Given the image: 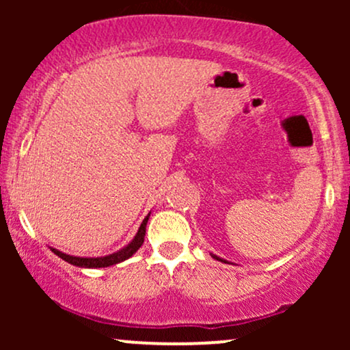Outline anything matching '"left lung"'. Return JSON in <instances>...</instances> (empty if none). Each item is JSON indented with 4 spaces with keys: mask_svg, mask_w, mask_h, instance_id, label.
<instances>
[{
    "mask_svg": "<svg viewBox=\"0 0 350 350\" xmlns=\"http://www.w3.org/2000/svg\"><path fill=\"white\" fill-rule=\"evenodd\" d=\"M214 258H217V260H220V262H226V260H222V258H219V256H215V255H214Z\"/></svg>",
    "mask_w": 350,
    "mask_h": 350,
    "instance_id": "1",
    "label": "left lung"
}]
</instances>
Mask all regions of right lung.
I'll list each match as a JSON object with an SVG mask.
<instances>
[{
    "label": "right lung",
    "instance_id": "obj_1",
    "mask_svg": "<svg viewBox=\"0 0 350 350\" xmlns=\"http://www.w3.org/2000/svg\"><path fill=\"white\" fill-rule=\"evenodd\" d=\"M148 217H150V215H148ZM148 217L143 220L142 226H139L138 234L135 235V239L131 240V242L128 243L126 247L122 248V250L116 252V253H111V255L97 256V258H82V256L67 255V253H62V252L55 250V248H51V250L54 252L57 256H60V258H62V260H66L67 263L75 265V267H80V268H105V267H111V265L124 262V260L130 258V256L133 255L135 252H138V248L142 247L143 242H144V234H146Z\"/></svg>",
    "mask_w": 350,
    "mask_h": 350
}]
</instances>
